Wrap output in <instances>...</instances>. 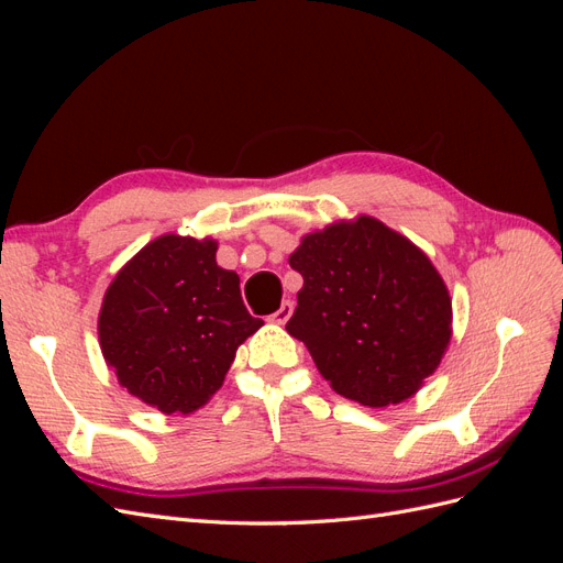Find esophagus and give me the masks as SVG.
Returning <instances> with one entry per match:
<instances>
[{
    "instance_id": "1",
    "label": "esophagus",
    "mask_w": 563,
    "mask_h": 563,
    "mask_svg": "<svg viewBox=\"0 0 563 563\" xmlns=\"http://www.w3.org/2000/svg\"><path fill=\"white\" fill-rule=\"evenodd\" d=\"M294 314V302L291 300H284L282 305H279V310L275 312V314H269L267 319L272 321V323H286L288 321V317Z\"/></svg>"
}]
</instances>
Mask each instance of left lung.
<instances>
[{
    "label": "left lung",
    "mask_w": 563,
    "mask_h": 563,
    "mask_svg": "<svg viewBox=\"0 0 563 563\" xmlns=\"http://www.w3.org/2000/svg\"><path fill=\"white\" fill-rule=\"evenodd\" d=\"M288 263L302 288L286 331L338 395L373 408L416 395L451 340V298L428 255L362 216L308 234Z\"/></svg>",
    "instance_id": "left-lung-1"
}]
</instances>
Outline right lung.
Masks as SVG:
<instances>
[{"label": "right lung", "mask_w": 563, "mask_h": 563, "mask_svg": "<svg viewBox=\"0 0 563 563\" xmlns=\"http://www.w3.org/2000/svg\"><path fill=\"white\" fill-rule=\"evenodd\" d=\"M216 242L164 234L122 267L98 317L100 350L133 397L192 413L223 385L236 347L263 327Z\"/></svg>", "instance_id": "obj_1"}]
</instances>
